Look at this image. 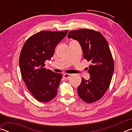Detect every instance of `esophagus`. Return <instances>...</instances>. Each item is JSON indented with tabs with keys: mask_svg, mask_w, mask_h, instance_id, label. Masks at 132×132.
<instances>
[{
	"mask_svg": "<svg viewBox=\"0 0 132 132\" xmlns=\"http://www.w3.org/2000/svg\"><path fill=\"white\" fill-rule=\"evenodd\" d=\"M71 74H69V73H64V74H63V77L65 79H68L70 78V77L71 76Z\"/></svg>",
	"mask_w": 132,
	"mask_h": 132,
	"instance_id": "obj_1",
	"label": "esophagus"
}]
</instances>
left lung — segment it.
Instances as JSON below:
<instances>
[{
  "mask_svg": "<svg viewBox=\"0 0 132 132\" xmlns=\"http://www.w3.org/2000/svg\"><path fill=\"white\" fill-rule=\"evenodd\" d=\"M68 38L79 42L84 59L91 63L88 71L90 79L82 78L77 88L79 97L87 103L97 101L108 90L114 70L108 42L100 32L84 28L70 31Z\"/></svg>",
  "mask_w": 132,
  "mask_h": 132,
  "instance_id": "1",
  "label": "left lung"
}]
</instances>
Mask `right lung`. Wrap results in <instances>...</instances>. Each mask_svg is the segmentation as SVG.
Returning <instances> with one entry per match:
<instances>
[{
	"mask_svg": "<svg viewBox=\"0 0 132 132\" xmlns=\"http://www.w3.org/2000/svg\"><path fill=\"white\" fill-rule=\"evenodd\" d=\"M68 31H41L27 40L19 58L21 75L28 90L38 101H50L57 94L62 75L45 68L50 61L57 45Z\"/></svg>",
	"mask_w": 132,
	"mask_h": 132,
	"instance_id": "obj_1",
	"label": "right lung"
}]
</instances>
